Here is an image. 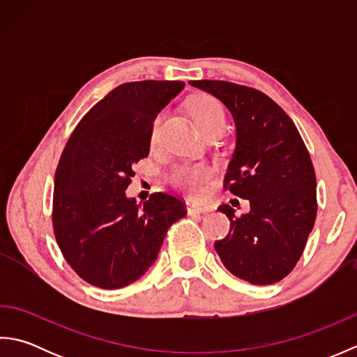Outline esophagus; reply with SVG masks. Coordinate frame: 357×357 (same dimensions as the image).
<instances>
[{
	"instance_id": "esophagus-1",
	"label": "esophagus",
	"mask_w": 357,
	"mask_h": 357,
	"mask_svg": "<svg viewBox=\"0 0 357 357\" xmlns=\"http://www.w3.org/2000/svg\"><path fill=\"white\" fill-rule=\"evenodd\" d=\"M185 206H187V213H188V215H199V213H206V211H208L207 207L198 206V204L190 201V199H188V201L185 202Z\"/></svg>"
}]
</instances>
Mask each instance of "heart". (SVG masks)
<instances>
[{
  "instance_id": "1",
  "label": "heart",
  "mask_w": 357,
  "mask_h": 357,
  "mask_svg": "<svg viewBox=\"0 0 357 357\" xmlns=\"http://www.w3.org/2000/svg\"><path fill=\"white\" fill-rule=\"evenodd\" d=\"M188 110L195 119L196 126L201 128V132L208 136L213 133H224L227 127V118L222 104L215 96L202 93L193 96L188 101ZM162 124V113H158L151 124L150 139L156 142L159 138V130ZM169 179L172 183L188 192L190 195H201L204 187L208 183L210 172L204 165L199 164H178L172 167L169 173Z\"/></svg>"
}]
</instances>
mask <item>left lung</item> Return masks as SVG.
Segmentation results:
<instances>
[{"label":"left lung","instance_id":"1","mask_svg":"<svg viewBox=\"0 0 357 357\" xmlns=\"http://www.w3.org/2000/svg\"><path fill=\"white\" fill-rule=\"evenodd\" d=\"M219 98L236 124V149L224 188L250 201V213L230 219V231L215 242L216 253L234 276L255 285L279 282L307 244L317 213L316 174L304 139L291 118L259 90L229 81H190Z\"/></svg>","mask_w":357,"mask_h":357}]
</instances>
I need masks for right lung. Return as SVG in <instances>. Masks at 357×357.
<instances>
[{
    "instance_id": "obj_1",
    "label": "right lung",
    "mask_w": 357,
    "mask_h": 357,
    "mask_svg": "<svg viewBox=\"0 0 357 357\" xmlns=\"http://www.w3.org/2000/svg\"><path fill=\"white\" fill-rule=\"evenodd\" d=\"M184 81L126 82L96 102L75 127L59 158L53 233L64 259L86 282L116 290L146 273L185 202L151 193L142 207L126 196L135 164L149 156L153 119Z\"/></svg>"
}]
</instances>
